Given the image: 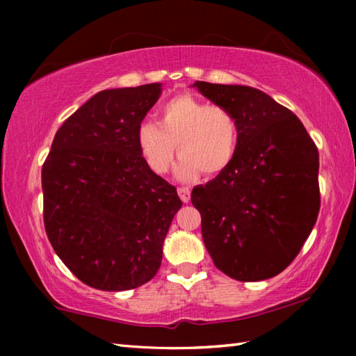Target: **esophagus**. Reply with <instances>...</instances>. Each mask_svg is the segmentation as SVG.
Here are the masks:
<instances>
[{
	"label": "esophagus",
	"mask_w": 356,
	"mask_h": 356,
	"mask_svg": "<svg viewBox=\"0 0 356 356\" xmlns=\"http://www.w3.org/2000/svg\"><path fill=\"white\" fill-rule=\"evenodd\" d=\"M177 193H179L180 200H182L184 202H188V201H190V195H191V191H190L188 186H179V188H177Z\"/></svg>",
	"instance_id": "34e87169"
}]
</instances>
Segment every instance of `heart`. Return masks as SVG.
I'll list each match as a JSON object with an SVG mask.
<instances>
[{"mask_svg":"<svg viewBox=\"0 0 356 356\" xmlns=\"http://www.w3.org/2000/svg\"><path fill=\"white\" fill-rule=\"evenodd\" d=\"M238 136L237 118L231 110L180 94L159 108L156 124H140L136 144L155 174L170 171L177 146V177L191 180L200 171L206 177L226 171L236 159Z\"/></svg>","mask_w":356,"mask_h":356,"instance_id":"b5f03b06","label":"heart"}]
</instances>
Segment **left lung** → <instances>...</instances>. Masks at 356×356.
Instances as JSON below:
<instances>
[{
	"instance_id": "left-lung-1",
	"label": "left lung",
	"mask_w": 356,
	"mask_h": 356,
	"mask_svg": "<svg viewBox=\"0 0 356 356\" xmlns=\"http://www.w3.org/2000/svg\"><path fill=\"white\" fill-rule=\"evenodd\" d=\"M238 122L226 171L191 191L215 267L237 281L273 278L309 237L321 209L318 150L295 114L259 89L196 81Z\"/></svg>"
}]
</instances>
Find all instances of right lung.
<instances>
[{"instance_id": "1", "label": "right lung", "mask_w": 356, "mask_h": 356, "mask_svg": "<svg viewBox=\"0 0 356 356\" xmlns=\"http://www.w3.org/2000/svg\"><path fill=\"white\" fill-rule=\"evenodd\" d=\"M160 83L105 89L56 131L42 166L44 225L59 259L84 284L129 291L159 272L182 201L150 170L136 130Z\"/></svg>"}]
</instances>
